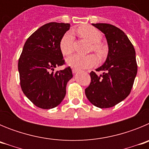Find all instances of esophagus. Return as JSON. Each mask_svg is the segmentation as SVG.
I'll list each match as a JSON object with an SVG mask.
<instances>
[{"label": "esophagus", "instance_id": "34e87169", "mask_svg": "<svg viewBox=\"0 0 149 149\" xmlns=\"http://www.w3.org/2000/svg\"><path fill=\"white\" fill-rule=\"evenodd\" d=\"M72 72H73L74 74H76L77 73V72H80V70H78V69H75V68H73V69H72Z\"/></svg>", "mask_w": 149, "mask_h": 149}]
</instances>
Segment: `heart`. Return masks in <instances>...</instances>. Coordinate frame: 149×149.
<instances>
[{
  "mask_svg": "<svg viewBox=\"0 0 149 149\" xmlns=\"http://www.w3.org/2000/svg\"><path fill=\"white\" fill-rule=\"evenodd\" d=\"M77 33L83 39H86L92 43L90 51L95 52L100 59H103L106 55V48L100 43L101 36V33L97 29L89 25H84L77 29ZM60 49L63 55L68 56L74 51V37L71 32L64 34L60 42ZM98 63V58L95 54H89L86 56L74 54L67 58V65L75 69H85L94 66Z\"/></svg>",
  "mask_w": 149,
  "mask_h": 149,
  "instance_id": "obj_1",
  "label": "heart"
}]
</instances>
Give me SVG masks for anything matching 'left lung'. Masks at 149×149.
I'll return each instance as SVG.
<instances>
[{
    "label": "left lung",
    "instance_id": "1",
    "mask_svg": "<svg viewBox=\"0 0 149 149\" xmlns=\"http://www.w3.org/2000/svg\"><path fill=\"white\" fill-rule=\"evenodd\" d=\"M105 35L108 55L96 72H91V83L85 94L91 103L99 108H109L125 99L131 93L137 73L136 52L127 35L110 24H92Z\"/></svg>",
    "mask_w": 149,
    "mask_h": 149
}]
</instances>
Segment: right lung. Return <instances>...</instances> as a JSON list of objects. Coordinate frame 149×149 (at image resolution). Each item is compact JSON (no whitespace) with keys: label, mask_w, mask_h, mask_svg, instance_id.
Returning a JSON list of instances; mask_svg holds the SVG:
<instances>
[{"label":"right lung","mask_w":149,"mask_h":149,"mask_svg":"<svg viewBox=\"0 0 149 149\" xmlns=\"http://www.w3.org/2000/svg\"><path fill=\"white\" fill-rule=\"evenodd\" d=\"M70 24L51 22L39 27L27 39L18 60L20 85L24 94L42 109L58 106L73 77L70 66L54 72L65 64L60 42Z\"/></svg>","instance_id":"add662e5"}]
</instances>
